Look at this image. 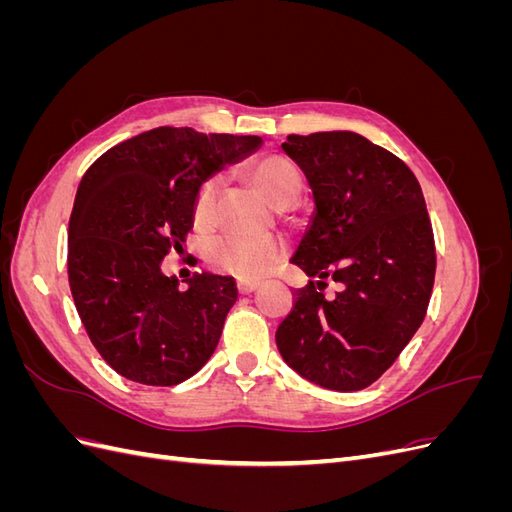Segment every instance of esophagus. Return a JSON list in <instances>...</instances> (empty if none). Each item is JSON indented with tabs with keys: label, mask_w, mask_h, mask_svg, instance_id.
Here are the masks:
<instances>
[{
	"label": "esophagus",
	"mask_w": 512,
	"mask_h": 512,
	"mask_svg": "<svg viewBox=\"0 0 512 512\" xmlns=\"http://www.w3.org/2000/svg\"><path fill=\"white\" fill-rule=\"evenodd\" d=\"M256 288H258V284H254V282H239L237 284L239 294H252Z\"/></svg>",
	"instance_id": "34e87169"
}]
</instances>
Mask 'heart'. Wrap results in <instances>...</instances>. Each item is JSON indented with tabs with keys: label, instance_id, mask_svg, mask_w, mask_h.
I'll return each mask as SVG.
<instances>
[{
	"label": "heart",
	"instance_id": "1",
	"mask_svg": "<svg viewBox=\"0 0 512 512\" xmlns=\"http://www.w3.org/2000/svg\"><path fill=\"white\" fill-rule=\"evenodd\" d=\"M252 179L258 192L271 205L280 207L288 200H297L301 194L299 170L280 156H267L252 166ZM220 179H209L196 194L194 222L200 228H209L215 222V203H218ZM207 262L213 271L237 277L241 282H258L282 265L286 245L275 237H237L226 235L209 241Z\"/></svg>",
	"mask_w": 512,
	"mask_h": 512
}]
</instances>
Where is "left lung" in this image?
Instances as JSON below:
<instances>
[{
    "label": "left lung",
    "mask_w": 512,
    "mask_h": 512,
    "mask_svg": "<svg viewBox=\"0 0 512 512\" xmlns=\"http://www.w3.org/2000/svg\"><path fill=\"white\" fill-rule=\"evenodd\" d=\"M314 211L292 262L312 277L275 331L282 359L331 391H361L393 365L425 318L436 247L412 170L356 132L282 143ZM327 279L338 282L324 298Z\"/></svg>",
    "instance_id": "obj_1"
}]
</instances>
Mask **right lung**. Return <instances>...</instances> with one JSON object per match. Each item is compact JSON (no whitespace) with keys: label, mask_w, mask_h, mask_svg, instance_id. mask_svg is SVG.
Listing matches in <instances>:
<instances>
[{"label":"right lung","mask_w":512,"mask_h":512,"mask_svg":"<svg viewBox=\"0 0 512 512\" xmlns=\"http://www.w3.org/2000/svg\"><path fill=\"white\" fill-rule=\"evenodd\" d=\"M260 136L156 128L89 166L68 226V280L91 344L132 382L173 386L218 346L235 280L160 271L194 222L200 185L260 149Z\"/></svg>","instance_id":"add662e5"}]
</instances>
